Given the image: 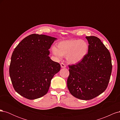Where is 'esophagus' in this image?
Returning <instances> with one entry per match:
<instances>
[{
    "label": "esophagus",
    "mask_w": 120,
    "mask_h": 120,
    "mask_svg": "<svg viewBox=\"0 0 120 120\" xmlns=\"http://www.w3.org/2000/svg\"><path fill=\"white\" fill-rule=\"evenodd\" d=\"M60 66H61V67L62 68H66V64H65L64 63H61V64H60Z\"/></svg>",
    "instance_id": "34e87169"
}]
</instances>
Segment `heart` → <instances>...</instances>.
<instances>
[{"mask_svg":"<svg viewBox=\"0 0 120 120\" xmlns=\"http://www.w3.org/2000/svg\"><path fill=\"white\" fill-rule=\"evenodd\" d=\"M89 50V45L81 39H71L57 43L56 47L52 48V53L57 58L66 56L68 62L77 64L85 57Z\"/></svg>","mask_w":120,"mask_h":120,"instance_id":"b5f03b06","label":"heart"}]
</instances>
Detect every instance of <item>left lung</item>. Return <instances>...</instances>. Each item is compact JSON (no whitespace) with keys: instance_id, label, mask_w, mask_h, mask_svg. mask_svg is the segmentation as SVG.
Returning <instances> with one entry per match:
<instances>
[{"instance_id":"8db88e82","label":"left lung","mask_w":120,"mask_h":120,"mask_svg":"<svg viewBox=\"0 0 120 120\" xmlns=\"http://www.w3.org/2000/svg\"><path fill=\"white\" fill-rule=\"evenodd\" d=\"M88 53L79 63L69 65L67 86L74 97L89 100L106 90L112 70L110 53L101 40L95 36L86 37Z\"/></svg>"}]
</instances>
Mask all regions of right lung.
I'll return each instance as SVG.
<instances>
[{
  "label": "right lung",
  "instance_id": "1",
  "mask_svg": "<svg viewBox=\"0 0 120 120\" xmlns=\"http://www.w3.org/2000/svg\"><path fill=\"white\" fill-rule=\"evenodd\" d=\"M56 38L32 34L14 49L11 57L9 75L13 88L20 95L34 100L48 93L52 79L60 70L59 63L49 55Z\"/></svg>",
  "mask_w": 120,
  "mask_h": 120
}]
</instances>
